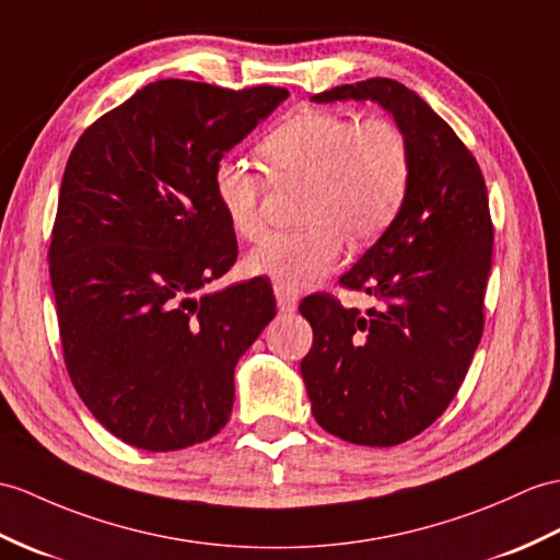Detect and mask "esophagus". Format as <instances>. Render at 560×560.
<instances>
[{"label": "esophagus", "mask_w": 560, "mask_h": 560, "mask_svg": "<svg viewBox=\"0 0 560 560\" xmlns=\"http://www.w3.org/2000/svg\"><path fill=\"white\" fill-rule=\"evenodd\" d=\"M275 295H277V305L281 312H293L298 307V293L285 289V285H275Z\"/></svg>", "instance_id": "esophagus-1"}]
</instances>
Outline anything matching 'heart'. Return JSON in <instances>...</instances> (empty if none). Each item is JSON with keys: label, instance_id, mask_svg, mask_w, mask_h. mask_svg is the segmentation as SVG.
I'll return each instance as SVG.
<instances>
[{"label": "heart", "instance_id": "obj_1", "mask_svg": "<svg viewBox=\"0 0 560 560\" xmlns=\"http://www.w3.org/2000/svg\"><path fill=\"white\" fill-rule=\"evenodd\" d=\"M267 174L285 184L301 180L298 221L303 229L271 233L248 257V269L277 285L298 289L339 265L343 243L370 245L394 224L408 200L412 158L406 133L386 116L303 109L259 142ZM212 190L229 226L245 241L267 229L265 178L236 158H221Z\"/></svg>", "mask_w": 560, "mask_h": 560}]
</instances>
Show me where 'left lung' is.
<instances>
[{
  "label": "left lung",
  "instance_id": "left-lung-1",
  "mask_svg": "<svg viewBox=\"0 0 560 560\" xmlns=\"http://www.w3.org/2000/svg\"><path fill=\"white\" fill-rule=\"evenodd\" d=\"M312 100L380 102L410 145L406 205L339 279L380 305L362 315L329 293L301 303L312 324L301 372L315 420L350 444L396 446L441 418L482 339L493 245L487 184L456 131L392 78L339 85Z\"/></svg>",
  "mask_w": 560,
  "mask_h": 560
}]
</instances>
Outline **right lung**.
<instances>
[{"label":"right lung","mask_w":560,"mask_h":560,"mask_svg":"<svg viewBox=\"0 0 560 560\" xmlns=\"http://www.w3.org/2000/svg\"><path fill=\"white\" fill-rule=\"evenodd\" d=\"M285 97L166 78L71 150L47 253L63 362L95 420L136 448L219 434L236 362L277 315L262 279L198 291L238 257L214 164Z\"/></svg>","instance_id":"add662e5"}]
</instances>
